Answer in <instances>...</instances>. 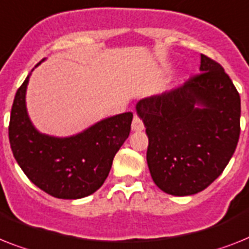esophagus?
Listing matches in <instances>:
<instances>
[{
	"mask_svg": "<svg viewBox=\"0 0 249 249\" xmlns=\"http://www.w3.org/2000/svg\"><path fill=\"white\" fill-rule=\"evenodd\" d=\"M131 129H133L134 131H141L144 129L143 121L141 120V118H139V116H137V115H135L134 119H133V123H131Z\"/></svg>",
	"mask_w": 249,
	"mask_h": 249,
	"instance_id": "34e87169",
	"label": "esophagus"
}]
</instances>
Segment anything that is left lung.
<instances>
[{
	"instance_id": "8db88e82",
	"label": "left lung",
	"mask_w": 249,
	"mask_h": 249,
	"mask_svg": "<svg viewBox=\"0 0 249 249\" xmlns=\"http://www.w3.org/2000/svg\"><path fill=\"white\" fill-rule=\"evenodd\" d=\"M199 71L135 106L148 135L151 177L171 196L206 189L221 175L239 141L240 97L231 79L205 54Z\"/></svg>"
}]
</instances>
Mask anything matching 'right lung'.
I'll use <instances>...</instances> for the list:
<instances>
[{"label": "right lung", "mask_w": 249, "mask_h": 249, "mask_svg": "<svg viewBox=\"0 0 249 249\" xmlns=\"http://www.w3.org/2000/svg\"><path fill=\"white\" fill-rule=\"evenodd\" d=\"M29 78L30 74L16 92L10 115L14 157L29 180L52 197L79 199L92 195L105 183L115 155L129 137L133 114L104 119L66 138L42 134L26 111Z\"/></svg>", "instance_id": "1"}]
</instances>
